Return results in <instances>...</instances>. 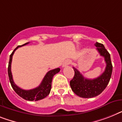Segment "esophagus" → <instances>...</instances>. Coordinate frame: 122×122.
Returning <instances> with one entry per match:
<instances>
[{
	"instance_id": "1",
	"label": "esophagus",
	"mask_w": 122,
	"mask_h": 122,
	"mask_svg": "<svg viewBox=\"0 0 122 122\" xmlns=\"http://www.w3.org/2000/svg\"><path fill=\"white\" fill-rule=\"evenodd\" d=\"M70 63H71V61H70V60H66V61H65V62H64V63H63V65H62V67H65L66 65H69Z\"/></svg>"
}]
</instances>
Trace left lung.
Wrapping results in <instances>:
<instances>
[{"label":"left lung","mask_w":122,"mask_h":122,"mask_svg":"<svg viewBox=\"0 0 122 122\" xmlns=\"http://www.w3.org/2000/svg\"><path fill=\"white\" fill-rule=\"evenodd\" d=\"M95 45L100 55L104 57L106 63V67L102 74L94 79H88L77 69L73 68L75 75L70 81V87L76 95L82 98H92L100 95L105 89L111 78L113 67L110 55L103 44L96 42Z\"/></svg>","instance_id":"1"}]
</instances>
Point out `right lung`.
Segmentation results:
<instances>
[{
    "mask_svg": "<svg viewBox=\"0 0 122 122\" xmlns=\"http://www.w3.org/2000/svg\"><path fill=\"white\" fill-rule=\"evenodd\" d=\"M27 44H29V42H27V43L22 45L17 46L15 49H14L11 55H10L9 66H8V75H9V80H10V84L12 85V87L13 88L14 91L17 93V94H18L20 97L26 100L38 101V100L45 98L47 95H49L50 92L51 88H52V78L56 73H59L60 72V69L59 68H57L49 71L45 75V77H44V79L42 80L40 85L36 88H34V89L24 90V89H22L20 87H19L17 85H16L15 83H14V80H13L12 75V72H11V63H12V56L15 51L19 47L27 45Z\"/></svg>",
    "mask_w": 122,
    "mask_h": 122,
    "instance_id": "1",
    "label": "right lung"
}]
</instances>
